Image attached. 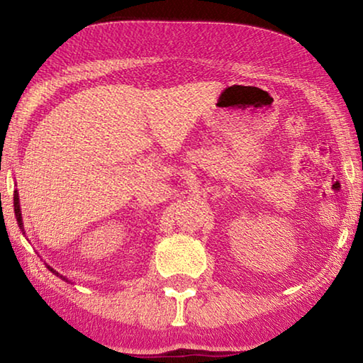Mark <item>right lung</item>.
I'll use <instances>...</instances> for the list:
<instances>
[{
    "mask_svg": "<svg viewBox=\"0 0 363 363\" xmlns=\"http://www.w3.org/2000/svg\"><path fill=\"white\" fill-rule=\"evenodd\" d=\"M14 213H16V219H17V224H19V227L22 229V232H23V220H22V213H21V203H19V192H17V190H14ZM26 233V232H23ZM46 267L51 270L52 274H56L59 279H62V280H65V281H69L67 280L64 275H60L59 272H56V270H54L51 266H48L46 264Z\"/></svg>",
    "mask_w": 363,
    "mask_h": 363,
    "instance_id": "1",
    "label": "right lung"
}]
</instances>
